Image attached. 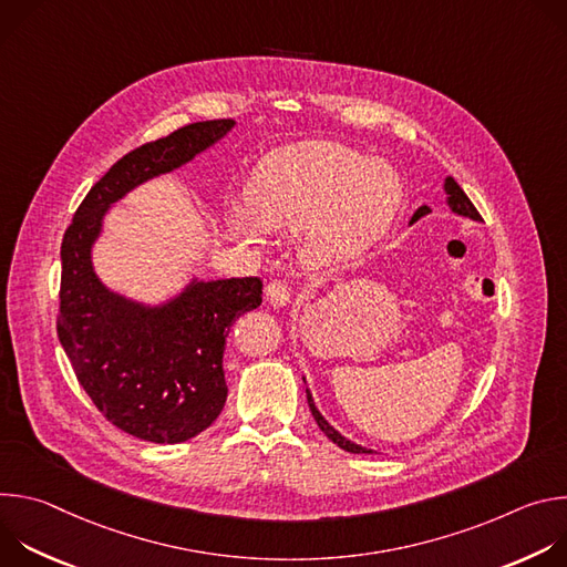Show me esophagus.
Segmentation results:
<instances>
[{"mask_svg": "<svg viewBox=\"0 0 567 567\" xmlns=\"http://www.w3.org/2000/svg\"><path fill=\"white\" fill-rule=\"evenodd\" d=\"M289 287L287 282L282 280H271L267 287H265V296H267V302L274 305V307H285L289 302Z\"/></svg>", "mask_w": 567, "mask_h": 567, "instance_id": "obj_1", "label": "esophagus"}]
</instances>
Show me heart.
<instances>
[{
  "label": "heart",
  "instance_id": "obj_1",
  "mask_svg": "<svg viewBox=\"0 0 567 567\" xmlns=\"http://www.w3.org/2000/svg\"><path fill=\"white\" fill-rule=\"evenodd\" d=\"M401 197L396 175L341 143L311 141L269 154L256 168L247 204H233L228 226L258 241L262 226H302L311 265L357 258L392 221Z\"/></svg>",
  "mask_w": 567,
  "mask_h": 567
}]
</instances>
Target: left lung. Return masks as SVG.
I'll list each match as a JSON object with an SVG mask.
<instances>
[{"label":"left lung","mask_w":567,"mask_h":567,"mask_svg":"<svg viewBox=\"0 0 567 567\" xmlns=\"http://www.w3.org/2000/svg\"><path fill=\"white\" fill-rule=\"evenodd\" d=\"M444 188H446V204L451 206V210L453 213H457V215H464V217H471V219H480V213H477V208L471 204V199L466 197V193L457 186V182L453 179V177H446V184H444ZM426 213H431V208L429 206H420L417 210H415V215H413V219L411 221H417L420 217H424ZM307 403H309V411H311V415H313V420H316V424H318V429L326 433L337 446H341L343 451H348V453H372L370 449H363V446H359V444H354V442H350L348 437H343L339 431H334L328 422H326V417H322L320 413H318V409H316V403H313V399H311V392L307 390Z\"/></svg>","instance_id":"8db88e82"}]
</instances>
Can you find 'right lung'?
Instances as JSON below:
<instances>
[{"label": "right lung", "mask_w": 567, "mask_h": 567, "mask_svg": "<svg viewBox=\"0 0 567 567\" xmlns=\"http://www.w3.org/2000/svg\"><path fill=\"white\" fill-rule=\"evenodd\" d=\"M230 127V118L190 123L127 152L92 186L62 237L58 339L103 417L145 442L179 444L217 420L228 394L226 337L235 318L262 302V280H193L171 302L145 307L96 278L92 245L114 202L188 164Z\"/></svg>", "instance_id": "1"}]
</instances>
